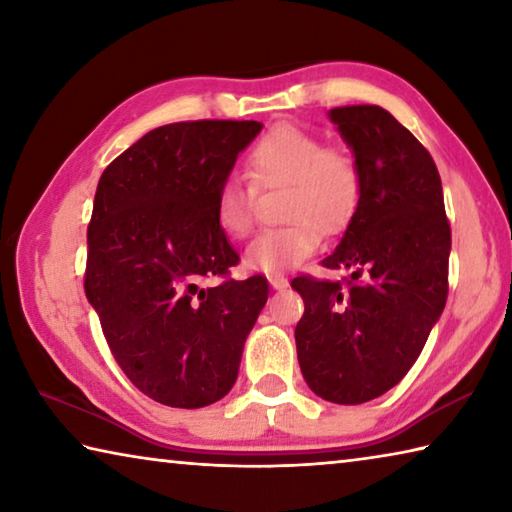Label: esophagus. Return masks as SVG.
Segmentation results:
<instances>
[{
	"label": "esophagus",
	"mask_w": 512,
	"mask_h": 512,
	"mask_svg": "<svg viewBox=\"0 0 512 512\" xmlns=\"http://www.w3.org/2000/svg\"><path fill=\"white\" fill-rule=\"evenodd\" d=\"M268 284H271L273 289H287L289 280L282 273H271V275H268Z\"/></svg>",
	"instance_id": "esophagus-1"
}]
</instances>
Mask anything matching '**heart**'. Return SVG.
<instances>
[{"label": "heart", "instance_id": "obj_1", "mask_svg": "<svg viewBox=\"0 0 512 512\" xmlns=\"http://www.w3.org/2000/svg\"><path fill=\"white\" fill-rule=\"evenodd\" d=\"M248 176L257 189H287L284 225L250 241L246 266L277 273L307 259L318 248L320 230L332 235L352 219L361 196V169L341 146L298 126H275L248 153ZM214 219L223 235L244 239L255 221V194L237 178L216 189Z\"/></svg>", "mask_w": 512, "mask_h": 512}]
</instances>
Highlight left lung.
I'll return each instance as SVG.
<instances>
[{"mask_svg":"<svg viewBox=\"0 0 512 512\" xmlns=\"http://www.w3.org/2000/svg\"><path fill=\"white\" fill-rule=\"evenodd\" d=\"M329 119L361 169V196L323 262L343 282L293 277L302 377L318 397L363 404L391 391L420 357L447 302L452 230L436 162L391 112L343 106Z\"/></svg>","mask_w":512,"mask_h":512,"instance_id":"8db88e82","label":"left lung"}]
</instances>
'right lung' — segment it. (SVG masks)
Returning <instances> with one entry per match:
<instances>
[{
	"instance_id": "right-lung-1",
	"label": "right lung",
	"mask_w": 512,
	"mask_h": 512,
	"mask_svg": "<svg viewBox=\"0 0 512 512\" xmlns=\"http://www.w3.org/2000/svg\"><path fill=\"white\" fill-rule=\"evenodd\" d=\"M259 131L228 119L160 126L108 164L94 194L85 296L124 375L173 409L230 393L266 305V277H230L239 255L214 219L216 189Z\"/></svg>"
}]
</instances>
